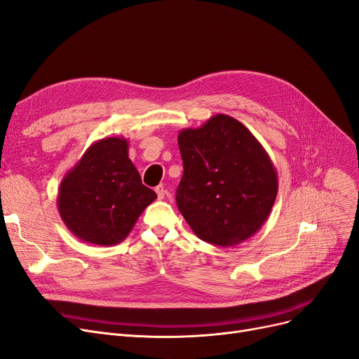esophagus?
Here are the masks:
<instances>
[{
    "mask_svg": "<svg viewBox=\"0 0 359 359\" xmlns=\"http://www.w3.org/2000/svg\"><path fill=\"white\" fill-rule=\"evenodd\" d=\"M155 192H157L158 199H163V198L165 196V189H164V186H163V184L157 186V188H155Z\"/></svg>",
    "mask_w": 359,
    "mask_h": 359,
    "instance_id": "34e87169",
    "label": "esophagus"
}]
</instances>
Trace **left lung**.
<instances>
[{"label":"left lung","mask_w":359,"mask_h":359,"mask_svg":"<svg viewBox=\"0 0 359 359\" xmlns=\"http://www.w3.org/2000/svg\"><path fill=\"white\" fill-rule=\"evenodd\" d=\"M183 160L177 208L195 235L229 248L254 236L267 222L278 191L269 152L243 124L215 114L177 135Z\"/></svg>","instance_id":"8db88e82"}]
</instances>
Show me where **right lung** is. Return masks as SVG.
<instances>
[{
  "label": "right lung",
  "mask_w": 359,
  "mask_h": 359,
  "mask_svg": "<svg viewBox=\"0 0 359 359\" xmlns=\"http://www.w3.org/2000/svg\"><path fill=\"white\" fill-rule=\"evenodd\" d=\"M157 194L142 184L129 158V141L110 136L90 144L61 179L57 210L73 235L114 246L129 236Z\"/></svg>",
  "instance_id": "1"
}]
</instances>
